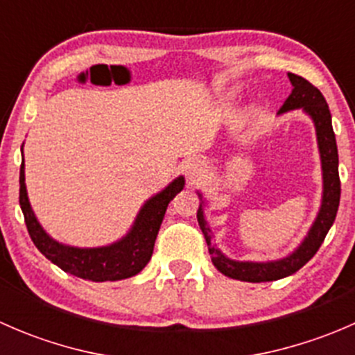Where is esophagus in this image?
Returning <instances> with one entry per match:
<instances>
[{"label": "esophagus", "mask_w": 355, "mask_h": 355, "mask_svg": "<svg viewBox=\"0 0 355 355\" xmlns=\"http://www.w3.org/2000/svg\"><path fill=\"white\" fill-rule=\"evenodd\" d=\"M204 171H206V166H204L202 161L198 159V157H196V159H191L187 163V177L191 182L199 180L204 175Z\"/></svg>", "instance_id": "obj_1"}]
</instances>
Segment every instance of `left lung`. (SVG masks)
<instances>
[{
  "mask_svg": "<svg viewBox=\"0 0 355 355\" xmlns=\"http://www.w3.org/2000/svg\"><path fill=\"white\" fill-rule=\"evenodd\" d=\"M288 78L293 85V91L280 108V113L288 110L304 108V111H307L313 116L314 125H316L318 146H320L321 153V166H323V204H321L320 214H318L313 228H311L306 241L300 244L299 249L290 254L288 257H285V259L271 261V263H239V261H232L225 257L211 242V230L207 227L206 220H204L202 206H199L198 221L204 239H206L211 261L218 268V271H221L227 277L235 278V280L259 284V282L280 280V278H285L299 271L323 244L328 230H330L333 221H335L336 211H338V151H336L335 132H333L331 127V114L330 110H328L327 99L323 98L320 89L314 87L309 80H306L300 75L288 73Z\"/></svg>",
  "mask_w": 355,
  "mask_h": 355,
  "instance_id": "left-lung-1",
  "label": "left lung"
}]
</instances>
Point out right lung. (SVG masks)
Listing matches in <instances>:
<instances>
[{
	"label": "right lung",
	"instance_id": "right-lung-1",
	"mask_svg": "<svg viewBox=\"0 0 355 355\" xmlns=\"http://www.w3.org/2000/svg\"><path fill=\"white\" fill-rule=\"evenodd\" d=\"M184 184L182 177L171 182L163 192L144 204L127 237L116 244L98 247V249H78V247L58 244L42 230L28 204L24 161L20 164V207L28 235L42 256L73 277L92 282H116L134 277L149 263L168 202L184 189Z\"/></svg>",
	"mask_w": 355,
	"mask_h": 355
}]
</instances>
